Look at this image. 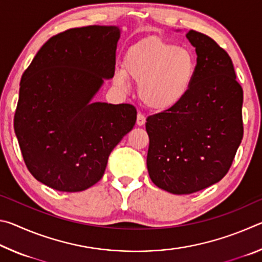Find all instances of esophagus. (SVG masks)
I'll return each instance as SVG.
<instances>
[{
	"mask_svg": "<svg viewBox=\"0 0 262 262\" xmlns=\"http://www.w3.org/2000/svg\"><path fill=\"white\" fill-rule=\"evenodd\" d=\"M145 123V117L143 114L139 113L137 114V118H136V125L137 126H143Z\"/></svg>",
	"mask_w": 262,
	"mask_h": 262,
	"instance_id": "34e87169",
	"label": "esophagus"
}]
</instances>
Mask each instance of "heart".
I'll list each match as a JSON object with an SVG mask.
<instances>
[{
	"label": "heart",
	"instance_id": "obj_1",
	"mask_svg": "<svg viewBox=\"0 0 262 262\" xmlns=\"http://www.w3.org/2000/svg\"><path fill=\"white\" fill-rule=\"evenodd\" d=\"M198 61L188 48L162 38L149 37L127 51L123 69L115 72L113 82L128 85V77L139 83L142 103L154 111H168L186 99L192 90Z\"/></svg>",
	"mask_w": 262,
	"mask_h": 262
}]
</instances>
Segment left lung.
<instances>
[{"instance_id": "8db88e82", "label": "left lung", "mask_w": 262, "mask_h": 262, "mask_svg": "<svg viewBox=\"0 0 262 262\" xmlns=\"http://www.w3.org/2000/svg\"><path fill=\"white\" fill-rule=\"evenodd\" d=\"M198 72L176 107L150 115L147 167L157 187L190 194L223 178L243 139V89L230 56L208 35L190 30Z\"/></svg>"}]
</instances>
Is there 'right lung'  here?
<instances>
[{
    "label": "right lung",
    "instance_id": "1",
    "mask_svg": "<svg viewBox=\"0 0 262 262\" xmlns=\"http://www.w3.org/2000/svg\"><path fill=\"white\" fill-rule=\"evenodd\" d=\"M118 26L64 31L43 43L20 79L14 128L35 179L81 192L101 179L112 150L136 122L129 104L92 99L114 76Z\"/></svg>",
    "mask_w": 262,
    "mask_h": 262
}]
</instances>
